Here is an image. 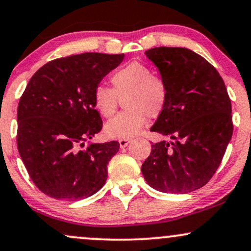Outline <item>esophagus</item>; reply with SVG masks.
Returning a JSON list of instances; mask_svg holds the SVG:
<instances>
[{
	"instance_id": "1",
	"label": "esophagus",
	"mask_w": 251,
	"mask_h": 251,
	"mask_svg": "<svg viewBox=\"0 0 251 251\" xmlns=\"http://www.w3.org/2000/svg\"><path fill=\"white\" fill-rule=\"evenodd\" d=\"M132 142V139H119V145H120V148L122 149H124V148H126V146L128 145L129 143Z\"/></svg>"
}]
</instances>
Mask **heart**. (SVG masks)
Returning <instances> with one entry per match:
<instances>
[{
	"label": "heart",
	"instance_id": "heart-1",
	"mask_svg": "<svg viewBox=\"0 0 251 251\" xmlns=\"http://www.w3.org/2000/svg\"><path fill=\"white\" fill-rule=\"evenodd\" d=\"M112 88L97 86L93 92L94 108L103 118H111L123 100L125 111L105 125L106 137L129 139L140 132L149 118L163 113L169 99L166 82L142 62L131 61L111 74Z\"/></svg>",
	"mask_w": 251,
	"mask_h": 251
}]
</instances>
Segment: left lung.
<instances>
[{
  "label": "left lung",
  "mask_w": 251,
  "mask_h": 251,
  "mask_svg": "<svg viewBox=\"0 0 251 251\" xmlns=\"http://www.w3.org/2000/svg\"><path fill=\"white\" fill-rule=\"evenodd\" d=\"M169 89L164 112L151 127L169 135L152 145L142 166L151 188L188 194L205 185L217 171L231 139V101L223 79L203 56L179 47L145 51Z\"/></svg>",
  "instance_id": "left-lung-1"
}]
</instances>
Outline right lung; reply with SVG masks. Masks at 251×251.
I'll return each mask as SVG.
<instances>
[{"label": "right lung", "mask_w": 251, "mask_h": 251, "mask_svg": "<svg viewBox=\"0 0 251 251\" xmlns=\"http://www.w3.org/2000/svg\"><path fill=\"white\" fill-rule=\"evenodd\" d=\"M123 59L124 54L101 53L59 57L30 77L17 107V150L45 195L77 201L106 183L119 143L83 146L102 128L94 88Z\"/></svg>", "instance_id": "right-lung-1"}]
</instances>
